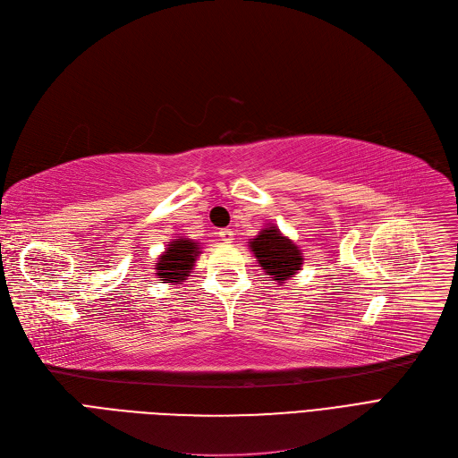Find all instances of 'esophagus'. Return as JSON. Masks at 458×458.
I'll return each mask as SVG.
<instances>
[{
  "label": "esophagus",
  "instance_id": "1",
  "mask_svg": "<svg viewBox=\"0 0 458 458\" xmlns=\"http://www.w3.org/2000/svg\"><path fill=\"white\" fill-rule=\"evenodd\" d=\"M219 237H221V242H225V243H232L233 232H232L230 228H223V230H219Z\"/></svg>",
  "mask_w": 458,
  "mask_h": 458
}]
</instances>
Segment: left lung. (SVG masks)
I'll list each match as a JSON object with an SVG mask.
<instances>
[{
  "label": "left lung",
  "mask_w": 458,
  "mask_h": 458,
  "mask_svg": "<svg viewBox=\"0 0 458 458\" xmlns=\"http://www.w3.org/2000/svg\"><path fill=\"white\" fill-rule=\"evenodd\" d=\"M249 247L254 252L259 267L278 284L290 280L302 267L304 258L301 249L275 225L263 228Z\"/></svg>",
  "instance_id": "1"
}]
</instances>
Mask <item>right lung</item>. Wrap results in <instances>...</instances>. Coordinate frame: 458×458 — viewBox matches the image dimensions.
Here are the masks:
<instances>
[{
	"label": "right lung",
	"instance_id": "right-lung-1",
	"mask_svg": "<svg viewBox=\"0 0 458 458\" xmlns=\"http://www.w3.org/2000/svg\"><path fill=\"white\" fill-rule=\"evenodd\" d=\"M200 254V245L192 239L180 237L171 242L166 250L157 258L156 275L163 284H178L183 282L195 266L197 256Z\"/></svg>",
	"mask_w": 458,
	"mask_h": 458
}]
</instances>
